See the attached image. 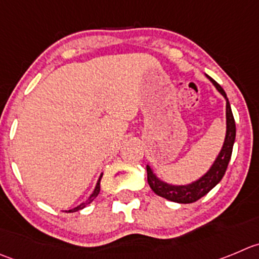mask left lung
<instances>
[{
	"mask_svg": "<svg viewBox=\"0 0 259 259\" xmlns=\"http://www.w3.org/2000/svg\"><path fill=\"white\" fill-rule=\"evenodd\" d=\"M210 78L211 82L213 83L218 91L225 98L226 100V135L225 140H224V145L221 147V151L219 152L218 157L211 165V168L208 169L207 173L203 174L199 179L192 182V183L186 184V186H174V184H169L166 182L161 181L157 178L156 174L154 173L150 165L146 166L147 170V182L149 186L151 187L152 191L160 197L169 199V201L177 202V203H192L207 194L219 182L223 179L224 174H225L228 164L230 161L231 152H233L234 142H235V120H234L233 112H231L230 103H229L228 98H226V93L224 89L216 82L213 78L207 76Z\"/></svg>",
	"mask_w": 259,
	"mask_h": 259,
	"instance_id": "8db88e82",
	"label": "left lung"
}]
</instances>
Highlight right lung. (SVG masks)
Listing matches in <instances>:
<instances>
[{
    "mask_svg": "<svg viewBox=\"0 0 259 259\" xmlns=\"http://www.w3.org/2000/svg\"><path fill=\"white\" fill-rule=\"evenodd\" d=\"M102 177H103V174H100L99 179H98V182H97V186H95L94 192H93V193L90 194V197H89V198L86 199L85 202H82V203H80V205H78L77 207L71 208V210L66 211V212H76V211H78V210H82V208L86 207V206H88L89 203H91V202L94 201V198H97V196H98V194H99V192H100V181H102Z\"/></svg>",
    "mask_w": 259,
    "mask_h": 259,
    "instance_id": "right-lung-1",
    "label": "right lung"
}]
</instances>
